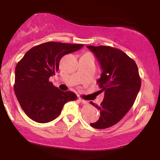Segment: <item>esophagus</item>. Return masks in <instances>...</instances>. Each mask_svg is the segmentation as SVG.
<instances>
[{"mask_svg":"<svg viewBox=\"0 0 160 160\" xmlns=\"http://www.w3.org/2000/svg\"><path fill=\"white\" fill-rule=\"evenodd\" d=\"M78 101H79L82 104H88V101L82 99V98H78Z\"/></svg>","mask_w":160,"mask_h":160,"instance_id":"34e87169","label":"esophagus"}]
</instances>
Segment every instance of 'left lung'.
<instances>
[{"label":"left lung","instance_id":"8db88e82","mask_svg":"<svg viewBox=\"0 0 160 160\" xmlns=\"http://www.w3.org/2000/svg\"><path fill=\"white\" fill-rule=\"evenodd\" d=\"M99 62L102 73L97 83L104 98L100 106L90 102L100 110L99 119L90 125L106 129L118 123L132 106L141 89V80L136 63L119 49L106 46H87Z\"/></svg>","mask_w":160,"mask_h":160}]
</instances>
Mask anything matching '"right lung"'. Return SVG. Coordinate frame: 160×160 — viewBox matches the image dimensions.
Instances as JSON below:
<instances>
[{
  "mask_svg": "<svg viewBox=\"0 0 160 160\" xmlns=\"http://www.w3.org/2000/svg\"><path fill=\"white\" fill-rule=\"evenodd\" d=\"M83 47V44L46 42L30 49L17 63L14 92L28 117L38 123L49 122L60 114L67 102L76 100L75 93L60 90L49 79L58 71L63 56Z\"/></svg>",
  "mask_w": 160,
  "mask_h": 160,
  "instance_id": "1",
  "label": "right lung"
}]
</instances>
